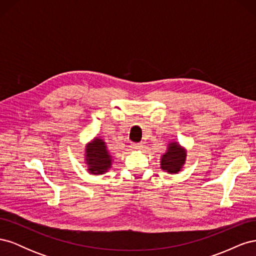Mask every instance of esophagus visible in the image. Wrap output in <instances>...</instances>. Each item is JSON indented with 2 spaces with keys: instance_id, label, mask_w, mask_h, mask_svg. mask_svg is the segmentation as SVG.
Here are the masks:
<instances>
[{
  "instance_id": "1",
  "label": "esophagus",
  "mask_w": 256,
  "mask_h": 256,
  "mask_svg": "<svg viewBox=\"0 0 256 256\" xmlns=\"http://www.w3.org/2000/svg\"><path fill=\"white\" fill-rule=\"evenodd\" d=\"M130 146H131V148L134 150H142V147H143V145L141 143H132Z\"/></svg>"
}]
</instances>
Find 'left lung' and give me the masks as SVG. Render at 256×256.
I'll list each match as a JSON object with an SVG mask.
<instances>
[{
  "mask_svg": "<svg viewBox=\"0 0 256 256\" xmlns=\"http://www.w3.org/2000/svg\"><path fill=\"white\" fill-rule=\"evenodd\" d=\"M186 157H187L186 150L180 144L177 142L170 143L166 152L161 157L160 168L170 174H177L182 168Z\"/></svg>",
  "mask_w": 256,
  "mask_h": 256,
  "instance_id": "1",
  "label": "left lung"
}]
</instances>
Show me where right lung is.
Masks as SVG:
<instances>
[{
	"label": "right lung",
	"instance_id": "obj_1",
	"mask_svg": "<svg viewBox=\"0 0 256 256\" xmlns=\"http://www.w3.org/2000/svg\"><path fill=\"white\" fill-rule=\"evenodd\" d=\"M85 164L92 174H104L112 166V156L106 148V142L100 138L88 144L85 148Z\"/></svg>",
	"mask_w": 256,
	"mask_h": 256
}]
</instances>
